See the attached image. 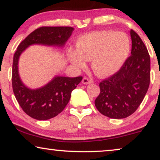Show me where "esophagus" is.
I'll use <instances>...</instances> for the list:
<instances>
[{
	"label": "esophagus",
	"instance_id": "34e87169",
	"mask_svg": "<svg viewBox=\"0 0 160 160\" xmlns=\"http://www.w3.org/2000/svg\"><path fill=\"white\" fill-rule=\"evenodd\" d=\"M92 82V79H90V78H83L82 80V84H90V83Z\"/></svg>",
	"mask_w": 160,
	"mask_h": 160
}]
</instances>
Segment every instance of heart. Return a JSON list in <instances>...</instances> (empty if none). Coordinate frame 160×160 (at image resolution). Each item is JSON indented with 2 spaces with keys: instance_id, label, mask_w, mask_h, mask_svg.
<instances>
[{
  "instance_id": "heart-1",
  "label": "heart",
  "mask_w": 160,
  "mask_h": 160,
  "mask_svg": "<svg viewBox=\"0 0 160 160\" xmlns=\"http://www.w3.org/2000/svg\"><path fill=\"white\" fill-rule=\"evenodd\" d=\"M77 52L69 51V60L74 65L83 67L85 60H91L95 74L106 76L121 68L129 55L130 41L124 32L101 30L85 35L78 39Z\"/></svg>"
}]
</instances>
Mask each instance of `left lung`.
Listing matches in <instances>:
<instances>
[{
    "mask_svg": "<svg viewBox=\"0 0 160 160\" xmlns=\"http://www.w3.org/2000/svg\"><path fill=\"white\" fill-rule=\"evenodd\" d=\"M131 55L117 73L99 84L100 92L95 100L96 108L111 119H123L132 114L143 101L150 84V56L147 48L133 30Z\"/></svg>",
    "mask_w": 160,
    "mask_h": 160,
    "instance_id": "8db88e82",
    "label": "left lung"
}]
</instances>
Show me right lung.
Returning a JSON list of instances; mask_svg holds the SVG:
<instances>
[{"instance_id":"add662e5","label":"right lung","mask_w":160,"mask_h":160,"mask_svg":"<svg viewBox=\"0 0 160 160\" xmlns=\"http://www.w3.org/2000/svg\"><path fill=\"white\" fill-rule=\"evenodd\" d=\"M73 31L71 27H41L28 35L15 52L12 65L13 92L24 112L35 119L47 120L62 112L68 103L71 92L83 78L55 76L44 87L36 89L28 88L19 76V56L32 44L63 47Z\"/></svg>"}]
</instances>
